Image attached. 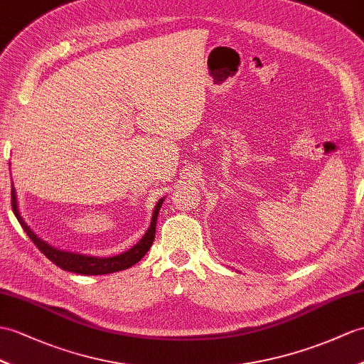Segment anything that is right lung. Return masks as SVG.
I'll use <instances>...</instances> for the list:
<instances>
[{
  "label": "right lung",
  "mask_w": 364,
  "mask_h": 364,
  "mask_svg": "<svg viewBox=\"0 0 364 364\" xmlns=\"http://www.w3.org/2000/svg\"><path fill=\"white\" fill-rule=\"evenodd\" d=\"M12 210L15 213L16 219L21 224L23 230L28 236L31 237V241L38 247V250L46 256L48 259H50L55 265H58L60 269L68 270V272H74L78 274H108L114 272H120L129 269L131 265H134L139 262L146 252L149 250V247L153 245L154 241V235H156V223H157V215L159 210H161L164 199L159 200L154 207L153 211V218H151V224H149V228L146 230V233L140 241L129 249L125 253L109 256V258H97V256H86V255H80V253H70L65 250H58L55 247L49 245L48 242H44L43 239H40L37 235H35L31 227L24 223V219L21 218L20 211H18V202H16V191L12 185Z\"/></svg>",
  "instance_id": "add662e5"
}]
</instances>
